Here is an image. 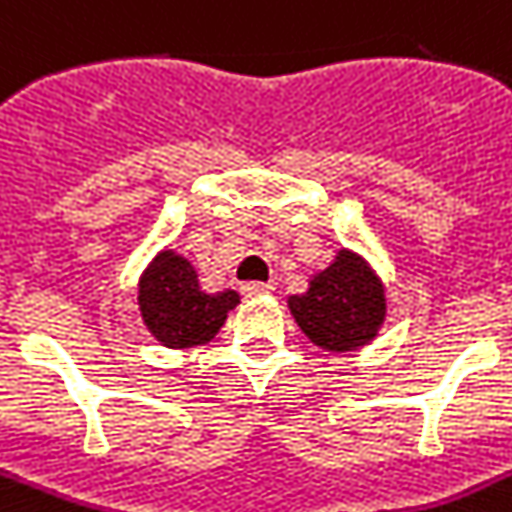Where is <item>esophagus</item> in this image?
I'll return each instance as SVG.
<instances>
[{
	"instance_id": "1",
	"label": "esophagus",
	"mask_w": 512,
	"mask_h": 512,
	"mask_svg": "<svg viewBox=\"0 0 512 512\" xmlns=\"http://www.w3.org/2000/svg\"><path fill=\"white\" fill-rule=\"evenodd\" d=\"M242 294H244V296H265V294H273V283L247 281V283H242Z\"/></svg>"
}]
</instances>
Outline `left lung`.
<instances>
[{"mask_svg": "<svg viewBox=\"0 0 512 512\" xmlns=\"http://www.w3.org/2000/svg\"><path fill=\"white\" fill-rule=\"evenodd\" d=\"M296 325L328 351H354L377 336L385 320V289L362 257L341 249L336 260L289 299Z\"/></svg>", "mask_w": 512, "mask_h": 512, "instance_id": "1", "label": "left lung"}]
</instances>
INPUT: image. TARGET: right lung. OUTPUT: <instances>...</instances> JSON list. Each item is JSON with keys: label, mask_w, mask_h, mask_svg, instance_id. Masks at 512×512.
Masks as SVG:
<instances>
[{"label": "right lung", "mask_w": 512, "mask_h": 512, "mask_svg": "<svg viewBox=\"0 0 512 512\" xmlns=\"http://www.w3.org/2000/svg\"><path fill=\"white\" fill-rule=\"evenodd\" d=\"M137 304L143 322L163 346L187 349L216 336L229 309L239 304V294L231 289L208 294L200 289L190 260L163 249L140 278Z\"/></svg>", "instance_id": "right-lung-1"}]
</instances>
